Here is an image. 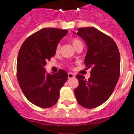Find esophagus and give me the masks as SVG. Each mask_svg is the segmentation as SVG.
I'll return each instance as SVG.
<instances>
[{"instance_id": "obj_1", "label": "esophagus", "mask_w": 134, "mask_h": 134, "mask_svg": "<svg viewBox=\"0 0 134 134\" xmlns=\"http://www.w3.org/2000/svg\"><path fill=\"white\" fill-rule=\"evenodd\" d=\"M75 77L74 74L73 73H68V79H72V78Z\"/></svg>"}]
</instances>
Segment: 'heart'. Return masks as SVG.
Returning a JSON list of instances; mask_svg holds the SVG:
<instances>
[{"label":"heart","mask_w":134,"mask_h":134,"mask_svg":"<svg viewBox=\"0 0 134 134\" xmlns=\"http://www.w3.org/2000/svg\"><path fill=\"white\" fill-rule=\"evenodd\" d=\"M71 42H72V45H73L74 48H75V47H76V46H77L79 44H82L81 41L80 40H79V39H77V38L72 39V40H71ZM59 51H60V44H58V46H57L56 52H58Z\"/></svg>","instance_id":"b5f03b06"}]
</instances>
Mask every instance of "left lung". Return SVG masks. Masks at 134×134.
<instances>
[{
  "label": "left lung",
  "mask_w": 134,
  "mask_h": 134,
  "mask_svg": "<svg viewBox=\"0 0 134 134\" xmlns=\"http://www.w3.org/2000/svg\"><path fill=\"white\" fill-rule=\"evenodd\" d=\"M76 35L87 44L84 63L92 70L88 80L83 76H76L79 84L74 94L81 106L96 108L110 97L118 83L120 71V52L115 41L97 28H78Z\"/></svg>",
  "instance_id": "8db88e82"
}]
</instances>
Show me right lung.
Here are the masks:
<instances>
[{
    "instance_id": "add662e5",
    "label": "right lung",
    "mask_w": 134,
    "mask_h": 134,
    "mask_svg": "<svg viewBox=\"0 0 134 134\" xmlns=\"http://www.w3.org/2000/svg\"><path fill=\"white\" fill-rule=\"evenodd\" d=\"M67 32L59 28H43L28 37L20 48L16 64L18 82L28 101L41 108H50L56 104L60 90L67 80L65 70L48 74L44 68Z\"/></svg>"
}]
</instances>
